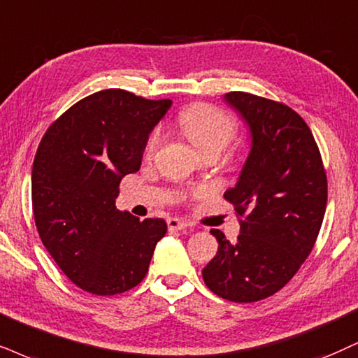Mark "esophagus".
Segmentation results:
<instances>
[{
  "instance_id": "34e87169",
  "label": "esophagus",
  "mask_w": 358,
  "mask_h": 358,
  "mask_svg": "<svg viewBox=\"0 0 358 358\" xmlns=\"http://www.w3.org/2000/svg\"><path fill=\"white\" fill-rule=\"evenodd\" d=\"M167 227H169L171 231H182V229L189 227V222L187 220H182L178 217H171L167 219Z\"/></svg>"
}]
</instances>
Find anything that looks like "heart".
I'll use <instances>...</instances> for the list:
<instances>
[{"mask_svg": "<svg viewBox=\"0 0 358 358\" xmlns=\"http://www.w3.org/2000/svg\"><path fill=\"white\" fill-rule=\"evenodd\" d=\"M179 126L186 138L204 154H219L234 139L237 124L232 116L215 106L191 104L179 114ZM161 141V132H152L148 141V152H152Z\"/></svg>", "mask_w": 358, "mask_h": 358, "instance_id": "1", "label": "heart"}]
</instances>
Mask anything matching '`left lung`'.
I'll use <instances>...</instances> for the list:
<instances>
[{
  "label": "left lung",
  "mask_w": 358,
  "mask_h": 358,
  "mask_svg": "<svg viewBox=\"0 0 358 358\" xmlns=\"http://www.w3.org/2000/svg\"><path fill=\"white\" fill-rule=\"evenodd\" d=\"M224 101L250 131V152L237 184L224 194L239 215L231 244L202 268L206 285L232 302H257L284 287L308 257L327 207V176L306 121L289 106L234 91Z\"/></svg>",
  "instance_id": "8db88e82"
}]
</instances>
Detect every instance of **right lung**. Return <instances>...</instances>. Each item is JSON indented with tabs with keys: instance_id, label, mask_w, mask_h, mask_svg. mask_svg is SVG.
<instances>
[{
	"instance_id": "add662e5",
	"label": "right lung",
	"mask_w": 358,
	"mask_h": 358,
	"mask_svg": "<svg viewBox=\"0 0 358 358\" xmlns=\"http://www.w3.org/2000/svg\"><path fill=\"white\" fill-rule=\"evenodd\" d=\"M171 99L104 90L57 117L34 156L31 197L38 234L64 275L86 292L114 295L144 279L162 219L116 209L119 182L139 171Z\"/></svg>"
}]
</instances>
